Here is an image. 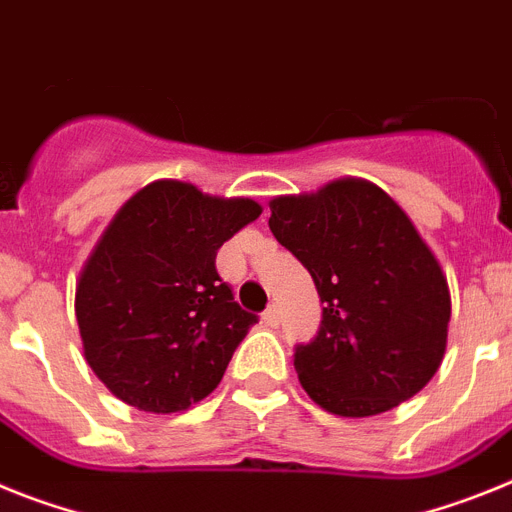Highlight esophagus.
<instances>
[{"instance_id": "1", "label": "esophagus", "mask_w": 512, "mask_h": 512, "mask_svg": "<svg viewBox=\"0 0 512 512\" xmlns=\"http://www.w3.org/2000/svg\"><path fill=\"white\" fill-rule=\"evenodd\" d=\"M261 318H264V323H266V326H277V323H279V308H277V305H269V308H266L264 310V316H261Z\"/></svg>"}]
</instances>
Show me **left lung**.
I'll return each instance as SVG.
<instances>
[{
    "instance_id": "obj_1",
    "label": "left lung",
    "mask_w": 512,
    "mask_h": 512,
    "mask_svg": "<svg viewBox=\"0 0 512 512\" xmlns=\"http://www.w3.org/2000/svg\"><path fill=\"white\" fill-rule=\"evenodd\" d=\"M274 238L316 282L321 326L295 347L308 396L339 417H373L438 373L451 292L435 253L375 183L339 178L269 202Z\"/></svg>"
}]
</instances>
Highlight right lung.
Segmentation results:
<instances>
[{"label":"right lung","mask_w":512,"mask_h":512,"mask_svg":"<svg viewBox=\"0 0 512 512\" xmlns=\"http://www.w3.org/2000/svg\"><path fill=\"white\" fill-rule=\"evenodd\" d=\"M261 214L183 181H155L116 212L74 295L87 365L142 412H183L217 388L259 318L217 274V251Z\"/></svg>","instance_id":"1"}]
</instances>
